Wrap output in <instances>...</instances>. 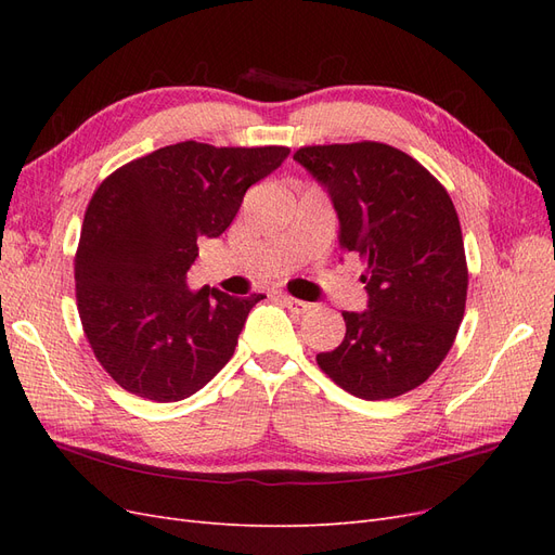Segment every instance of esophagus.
<instances>
[{
	"label": "esophagus",
	"instance_id": "obj_1",
	"mask_svg": "<svg viewBox=\"0 0 555 555\" xmlns=\"http://www.w3.org/2000/svg\"><path fill=\"white\" fill-rule=\"evenodd\" d=\"M280 300H282V304L287 306L292 312H296V314H306V312L312 308L310 304H306V300H298V298H294V296H289V294H282Z\"/></svg>",
	"mask_w": 555,
	"mask_h": 555
}]
</instances>
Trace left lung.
Here are the masks:
<instances>
[{
	"instance_id": "1",
	"label": "left lung",
	"mask_w": 555,
	"mask_h": 555,
	"mask_svg": "<svg viewBox=\"0 0 555 555\" xmlns=\"http://www.w3.org/2000/svg\"><path fill=\"white\" fill-rule=\"evenodd\" d=\"M294 159L326 188L340 249L365 263L367 310L343 312L345 340L317 354L319 367L363 400L416 389L449 354L465 314V247L447 190L377 141L306 145Z\"/></svg>"
}]
</instances>
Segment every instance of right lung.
Listing matches in <instances>:
<instances>
[{
    "mask_svg": "<svg viewBox=\"0 0 555 555\" xmlns=\"http://www.w3.org/2000/svg\"><path fill=\"white\" fill-rule=\"evenodd\" d=\"M289 147L184 141L113 171L92 194L74 261L78 314L104 371L125 391L176 402L233 357L247 298L188 287L201 238L222 236L245 192Z\"/></svg>",
    "mask_w": 555,
    "mask_h": 555,
    "instance_id": "1",
    "label": "right lung"
}]
</instances>
